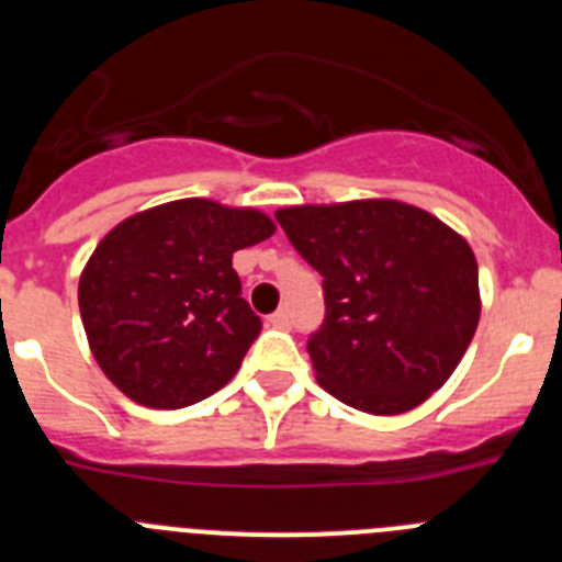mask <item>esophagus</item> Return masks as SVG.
Listing matches in <instances>:
<instances>
[{
    "label": "esophagus",
    "instance_id": "obj_1",
    "mask_svg": "<svg viewBox=\"0 0 562 562\" xmlns=\"http://www.w3.org/2000/svg\"><path fill=\"white\" fill-rule=\"evenodd\" d=\"M270 324L276 326V329H290V326H292V315H290V310H278V312H272V315H270Z\"/></svg>",
    "mask_w": 562,
    "mask_h": 562
}]
</instances>
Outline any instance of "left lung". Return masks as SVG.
<instances>
[{
  "mask_svg": "<svg viewBox=\"0 0 562 562\" xmlns=\"http://www.w3.org/2000/svg\"><path fill=\"white\" fill-rule=\"evenodd\" d=\"M324 276L326 317L310 337L317 382L366 414H405L439 391L481 317L479 265L434 213L396 200L276 213Z\"/></svg>",
  "mask_w": 562,
  "mask_h": 562,
  "instance_id": "8db88e82",
  "label": "left lung"
}]
</instances>
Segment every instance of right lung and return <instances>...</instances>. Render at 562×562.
<instances>
[{
    "label": "right lung",
    "instance_id": "right-lung-1",
    "mask_svg": "<svg viewBox=\"0 0 562 562\" xmlns=\"http://www.w3.org/2000/svg\"><path fill=\"white\" fill-rule=\"evenodd\" d=\"M276 233L267 213L177 200L134 213L101 238L78 281L89 349L146 408L173 411L233 380L261 331L233 252Z\"/></svg>",
    "mask_w": 562,
    "mask_h": 562
}]
</instances>
